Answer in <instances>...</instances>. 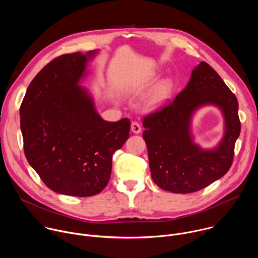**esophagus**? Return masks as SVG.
Wrapping results in <instances>:
<instances>
[{
  "label": "esophagus",
  "mask_w": 258,
  "mask_h": 258,
  "mask_svg": "<svg viewBox=\"0 0 258 258\" xmlns=\"http://www.w3.org/2000/svg\"><path fill=\"white\" fill-rule=\"evenodd\" d=\"M131 130H132V132H133L134 134H140L141 131H142V127H141V125H140L139 122L133 121L132 124H131Z\"/></svg>",
  "instance_id": "1"
}]
</instances>
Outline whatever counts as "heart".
Wrapping results in <instances>:
<instances>
[{"label": "heart", "instance_id": "b5f03b06", "mask_svg": "<svg viewBox=\"0 0 258 258\" xmlns=\"http://www.w3.org/2000/svg\"><path fill=\"white\" fill-rule=\"evenodd\" d=\"M173 84L170 80L166 79L159 83V85L155 88V90L150 95L147 101L148 108H155L163 104L172 93Z\"/></svg>", "mask_w": 258, "mask_h": 258}]
</instances>
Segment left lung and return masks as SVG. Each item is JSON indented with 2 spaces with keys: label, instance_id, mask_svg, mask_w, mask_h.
Segmentation results:
<instances>
[{
  "label": "left lung",
  "instance_id": "obj_1",
  "mask_svg": "<svg viewBox=\"0 0 258 258\" xmlns=\"http://www.w3.org/2000/svg\"><path fill=\"white\" fill-rule=\"evenodd\" d=\"M207 104L220 107L225 117V136L213 150H202L190 135L192 114ZM143 125L154 182L174 194L196 192L223 177L233 163L241 131L238 100L219 74L202 61L175 99L146 115Z\"/></svg>",
  "mask_w": 258,
  "mask_h": 258
}]
</instances>
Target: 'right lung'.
Listing matches in <instances>:
<instances>
[{
    "mask_svg": "<svg viewBox=\"0 0 258 258\" xmlns=\"http://www.w3.org/2000/svg\"><path fill=\"white\" fill-rule=\"evenodd\" d=\"M95 50L53 58L34 77L20 106L24 153L51 190L92 197L107 185L112 155L128 139L131 121L103 120L78 85Z\"/></svg>",
    "mask_w": 258,
    "mask_h": 258,
    "instance_id": "obj_1",
    "label": "right lung"
}]
</instances>
